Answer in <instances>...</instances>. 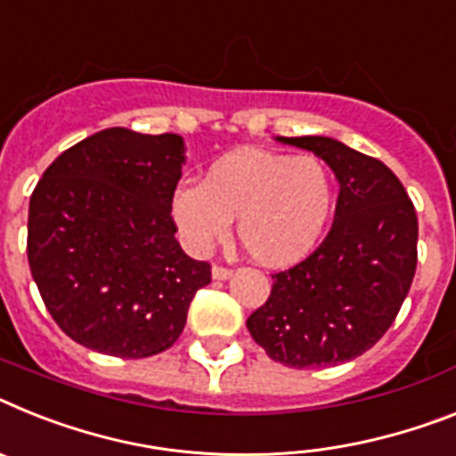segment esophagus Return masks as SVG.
I'll list each match as a JSON object with an SVG mask.
<instances>
[{
	"mask_svg": "<svg viewBox=\"0 0 456 456\" xmlns=\"http://www.w3.org/2000/svg\"><path fill=\"white\" fill-rule=\"evenodd\" d=\"M232 278V269L227 266H213V281H227Z\"/></svg>",
	"mask_w": 456,
	"mask_h": 456,
	"instance_id": "34e87169",
	"label": "esophagus"
}]
</instances>
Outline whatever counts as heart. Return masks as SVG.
<instances>
[{"instance_id":"1","label":"heart","mask_w":456,"mask_h":456,"mask_svg":"<svg viewBox=\"0 0 456 456\" xmlns=\"http://www.w3.org/2000/svg\"><path fill=\"white\" fill-rule=\"evenodd\" d=\"M334 178L315 155L239 148L210 164L201 185L171 197V216L187 248L206 252L232 234L262 266L282 269L308 257L334 210Z\"/></svg>"}]
</instances>
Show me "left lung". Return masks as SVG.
I'll return each mask as SVG.
<instances>
[{
	"mask_svg": "<svg viewBox=\"0 0 456 456\" xmlns=\"http://www.w3.org/2000/svg\"><path fill=\"white\" fill-rule=\"evenodd\" d=\"M315 152L338 178L334 224L313 255L271 275L248 331L273 362L324 369L364 354L392 327L417 269V216L380 159L329 136H278Z\"/></svg>",
	"mask_w": 456,
	"mask_h": 456,
	"instance_id": "1",
	"label": "left lung"
}]
</instances>
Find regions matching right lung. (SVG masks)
Returning a JSON list of instances; mask_svg holds the SVG:
<instances>
[{
  "label": "right lung",
  "mask_w": 456,
  "mask_h": 456,
  "mask_svg": "<svg viewBox=\"0 0 456 456\" xmlns=\"http://www.w3.org/2000/svg\"><path fill=\"white\" fill-rule=\"evenodd\" d=\"M178 134L110 127L71 145L29 199L27 259L45 308L69 338L110 357L169 350L210 264L175 240L171 197Z\"/></svg>",
  "instance_id": "right-lung-1"
}]
</instances>
